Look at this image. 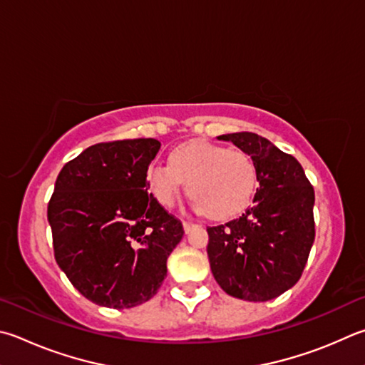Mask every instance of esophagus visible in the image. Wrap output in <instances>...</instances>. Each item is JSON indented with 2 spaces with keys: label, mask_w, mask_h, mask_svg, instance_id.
<instances>
[{
  "label": "esophagus",
  "mask_w": 365,
  "mask_h": 365,
  "mask_svg": "<svg viewBox=\"0 0 365 365\" xmlns=\"http://www.w3.org/2000/svg\"><path fill=\"white\" fill-rule=\"evenodd\" d=\"M196 227V225L195 223H191V222H187V220H185L183 222V230H185V233H190V231H191V228H195Z\"/></svg>",
  "instance_id": "esophagus-1"
}]
</instances>
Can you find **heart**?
Here are the masks:
<instances>
[{"instance_id": "b5f03b06", "label": "heart", "mask_w": 365, "mask_h": 365, "mask_svg": "<svg viewBox=\"0 0 365 365\" xmlns=\"http://www.w3.org/2000/svg\"><path fill=\"white\" fill-rule=\"evenodd\" d=\"M147 182L151 195L164 207H172L190 183L196 210L209 212L214 218H228L241 214L250 204L258 169L246 151L207 140H190L172 150L170 164H151Z\"/></svg>"}]
</instances>
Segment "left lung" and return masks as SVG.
Returning <instances> with one entry per match:
<instances>
[{"mask_svg": "<svg viewBox=\"0 0 365 365\" xmlns=\"http://www.w3.org/2000/svg\"><path fill=\"white\" fill-rule=\"evenodd\" d=\"M233 142L257 164L254 205L240 218L209 227L212 274L225 292L268 302L300 279L314 242V190L302 164L252 132L217 137Z\"/></svg>", "mask_w": 365, "mask_h": 365, "instance_id": "obj_1", "label": "left lung"}]
</instances>
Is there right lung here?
Returning a JSON list of instances; mask_svg holds the SVG:
<instances>
[{"instance_id": "add662e5", "label": "right lung", "mask_w": 365, "mask_h": 365, "mask_svg": "<svg viewBox=\"0 0 365 365\" xmlns=\"http://www.w3.org/2000/svg\"><path fill=\"white\" fill-rule=\"evenodd\" d=\"M156 138L97 143L62 168L48 205L56 262L88 300L123 309L148 302L168 274L182 222L148 195Z\"/></svg>"}]
</instances>
